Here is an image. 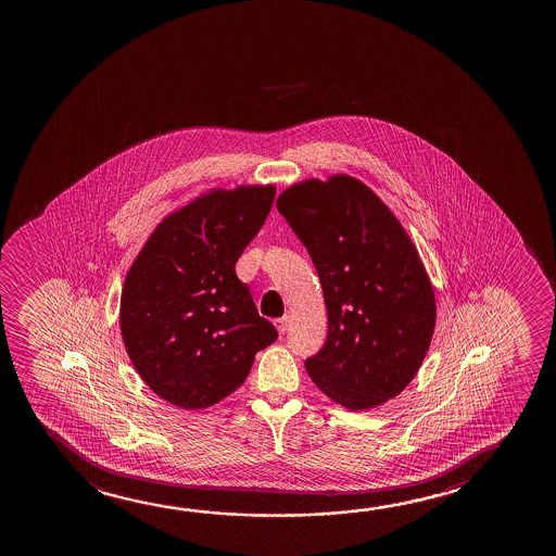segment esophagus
I'll return each instance as SVG.
<instances>
[{
	"mask_svg": "<svg viewBox=\"0 0 556 556\" xmlns=\"http://www.w3.org/2000/svg\"><path fill=\"white\" fill-rule=\"evenodd\" d=\"M275 327H277V330H279V334H285V332H287V328H289V317L285 315V317L275 319Z\"/></svg>",
	"mask_w": 556,
	"mask_h": 556,
	"instance_id": "esophagus-1",
	"label": "esophagus"
}]
</instances>
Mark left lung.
Returning <instances> with one entry per match:
<instances>
[{"label":"left lung","mask_w":556,"mask_h":556,"mask_svg":"<svg viewBox=\"0 0 556 556\" xmlns=\"http://www.w3.org/2000/svg\"><path fill=\"white\" fill-rule=\"evenodd\" d=\"M277 211L309 252L327 304V342L305 361L315 386L350 410L399 395L437 319L433 287L401 222L348 175L290 186Z\"/></svg>","instance_id":"obj_1"}]
</instances>
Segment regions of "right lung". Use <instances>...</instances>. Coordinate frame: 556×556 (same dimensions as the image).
<instances>
[{
	"label": "right lung",
	"instance_id": "1",
	"mask_svg": "<svg viewBox=\"0 0 556 556\" xmlns=\"http://www.w3.org/2000/svg\"><path fill=\"white\" fill-rule=\"evenodd\" d=\"M274 198V186L208 191L163 218L132 262L119 307L123 342L146 386L167 403L213 406L277 340L236 274Z\"/></svg>",
	"mask_w": 556,
	"mask_h": 556
}]
</instances>
